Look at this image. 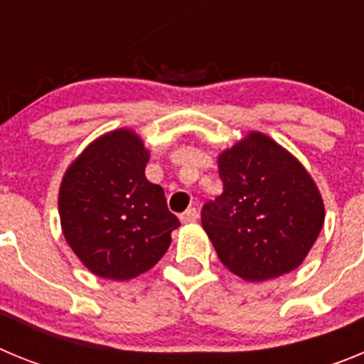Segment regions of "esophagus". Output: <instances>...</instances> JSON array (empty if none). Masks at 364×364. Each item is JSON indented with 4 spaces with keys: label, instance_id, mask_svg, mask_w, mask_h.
I'll return each instance as SVG.
<instances>
[{
    "label": "esophagus",
    "instance_id": "34e87169",
    "mask_svg": "<svg viewBox=\"0 0 364 364\" xmlns=\"http://www.w3.org/2000/svg\"><path fill=\"white\" fill-rule=\"evenodd\" d=\"M198 220V211L195 210V208H189V210H186L184 213L180 215V222L182 224H191V222H197Z\"/></svg>",
    "mask_w": 364,
    "mask_h": 364
}]
</instances>
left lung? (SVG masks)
<instances>
[{"label": "left lung", "instance_id": "8db88e82", "mask_svg": "<svg viewBox=\"0 0 364 364\" xmlns=\"http://www.w3.org/2000/svg\"><path fill=\"white\" fill-rule=\"evenodd\" d=\"M224 191L202 208L218 259L246 281L290 273L306 259L324 222L321 193L302 164L252 131L218 154Z\"/></svg>", "mask_w": 364, "mask_h": 364}]
</instances>
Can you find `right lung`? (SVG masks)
Listing matches in <instances>:
<instances>
[{"label":"right lung","instance_id":"right-lung-1","mask_svg":"<svg viewBox=\"0 0 364 364\" xmlns=\"http://www.w3.org/2000/svg\"><path fill=\"white\" fill-rule=\"evenodd\" d=\"M147 162L142 138L117 129L89 144L63 175L58 197L63 237L98 277L129 281L151 269L180 226L164 189L146 178Z\"/></svg>","mask_w":364,"mask_h":364}]
</instances>
